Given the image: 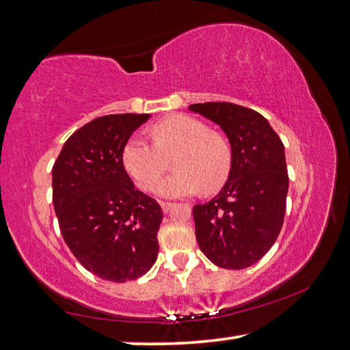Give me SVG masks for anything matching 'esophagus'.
I'll use <instances>...</instances> for the list:
<instances>
[{
    "mask_svg": "<svg viewBox=\"0 0 350 350\" xmlns=\"http://www.w3.org/2000/svg\"><path fill=\"white\" fill-rule=\"evenodd\" d=\"M159 204H161V209H163L164 213H167L172 209V207L175 206L174 203H169V201H161V203H159Z\"/></svg>",
    "mask_w": 350,
    "mask_h": 350,
    "instance_id": "1",
    "label": "esophagus"
}]
</instances>
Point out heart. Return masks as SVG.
Instances as JSON below:
<instances>
[{
  "label": "heart",
  "instance_id": "obj_1",
  "mask_svg": "<svg viewBox=\"0 0 350 350\" xmlns=\"http://www.w3.org/2000/svg\"><path fill=\"white\" fill-rule=\"evenodd\" d=\"M153 143L141 137L127 139L122 149V165L137 186L150 191L167 167V158L176 153L177 170L157 185L163 198H181L215 192L229 178L232 149L228 139L209 132L203 121L189 115H172L150 129Z\"/></svg>",
  "mask_w": 350,
  "mask_h": 350
}]
</instances>
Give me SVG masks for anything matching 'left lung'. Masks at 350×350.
Returning <instances> with one entry per match:
<instances>
[{"mask_svg": "<svg viewBox=\"0 0 350 350\" xmlns=\"http://www.w3.org/2000/svg\"><path fill=\"white\" fill-rule=\"evenodd\" d=\"M229 139L232 169L209 203L193 206L198 246L213 265L244 269L266 255L284 221L289 176L284 146L261 113L234 103L191 104Z\"/></svg>", "mask_w": 350, "mask_h": 350, "instance_id": "left-lung-1", "label": "left lung"}]
</instances>
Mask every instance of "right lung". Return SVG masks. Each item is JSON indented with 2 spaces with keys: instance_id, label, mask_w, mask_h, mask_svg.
<instances>
[{
  "instance_id": "right-lung-1",
  "label": "right lung",
  "mask_w": 350,
  "mask_h": 350,
  "mask_svg": "<svg viewBox=\"0 0 350 350\" xmlns=\"http://www.w3.org/2000/svg\"><path fill=\"white\" fill-rule=\"evenodd\" d=\"M150 113L92 120L69 137L52 169L53 209L75 258L103 280H137L155 265L163 211L135 189L122 149Z\"/></svg>"
}]
</instances>
